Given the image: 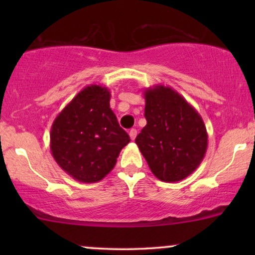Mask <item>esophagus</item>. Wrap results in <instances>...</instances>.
<instances>
[{
    "mask_svg": "<svg viewBox=\"0 0 255 255\" xmlns=\"http://www.w3.org/2000/svg\"><path fill=\"white\" fill-rule=\"evenodd\" d=\"M129 136L131 140H134L136 137V129H134V128H131V129L129 130Z\"/></svg>",
    "mask_w": 255,
    "mask_h": 255,
    "instance_id": "34e87169",
    "label": "esophagus"
}]
</instances>
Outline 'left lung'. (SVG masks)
Masks as SVG:
<instances>
[{
	"instance_id": "left-lung-1",
	"label": "left lung",
	"mask_w": 255,
	"mask_h": 255,
	"mask_svg": "<svg viewBox=\"0 0 255 255\" xmlns=\"http://www.w3.org/2000/svg\"><path fill=\"white\" fill-rule=\"evenodd\" d=\"M147 124L135 144L152 174L164 182H177L203 162L207 131L199 113L171 87L156 85L144 91Z\"/></svg>"
}]
</instances>
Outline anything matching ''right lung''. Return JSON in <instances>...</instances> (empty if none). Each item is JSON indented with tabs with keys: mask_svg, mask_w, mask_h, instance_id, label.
Returning <instances> with one entry per match:
<instances>
[{
	"mask_svg": "<svg viewBox=\"0 0 255 255\" xmlns=\"http://www.w3.org/2000/svg\"><path fill=\"white\" fill-rule=\"evenodd\" d=\"M129 141L110 109L109 90L99 85L81 90L56 116L50 131L54 159L84 183L103 180Z\"/></svg>",
	"mask_w": 255,
	"mask_h": 255,
	"instance_id": "add662e5",
	"label": "right lung"
}]
</instances>
